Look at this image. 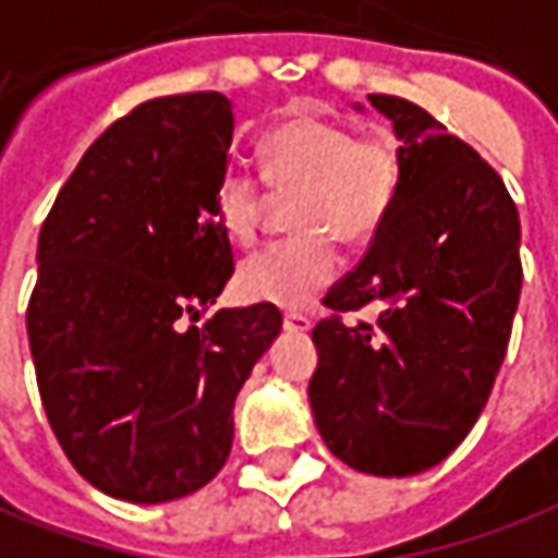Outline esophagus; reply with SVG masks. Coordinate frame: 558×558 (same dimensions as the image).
Instances as JSON below:
<instances>
[{"label": "esophagus", "mask_w": 558, "mask_h": 558, "mask_svg": "<svg viewBox=\"0 0 558 558\" xmlns=\"http://www.w3.org/2000/svg\"><path fill=\"white\" fill-rule=\"evenodd\" d=\"M314 323H311V317L307 314H299V311H290V314H283V329L287 332H307Z\"/></svg>", "instance_id": "34e87169"}]
</instances>
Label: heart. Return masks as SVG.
Returning <instances> with one entry per match:
<instances>
[{"label":"heart","mask_w":558,"mask_h":558,"mask_svg":"<svg viewBox=\"0 0 558 558\" xmlns=\"http://www.w3.org/2000/svg\"><path fill=\"white\" fill-rule=\"evenodd\" d=\"M259 157L263 181L275 193H299L292 229L302 235L251 256L239 268V292L259 305L305 307L338 278L335 241L360 244L389 217L404 181V150L389 132L356 135L344 120L302 111L266 132ZM263 181L232 169L214 193L217 223L241 247L259 232Z\"/></svg>","instance_id":"1"}]
</instances>
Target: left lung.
Instances as JSON below:
<instances>
[{"instance_id": "left-lung-1", "label": "left lung", "mask_w": 558, "mask_h": 558, "mask_svg": "<svg viewBox=\"0 0 558 558\" xmlns=\"http://www.w3.org/2000/svg\"><path fill=\"white\" fill-rule=\"evenodd\" d=\"M404 181L362 263L326 292L307 399L350 469L411 477L465 441L505 360L523 287L520 217L498 171L420 105L372 93ZM374 304V324L343 314Z\"/></svg>"}]
</instances>
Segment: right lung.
Instances as JSON below:
<instances>
[{
	"label": "right lung",
	"instance_id": "1",
	"mask_svg": "<svg viewBox=\"0 0 558 558\" xmlns=\"http://www.w3.org/2000/svg\"><path fill=\"white\" fill-rule=\"evenodd\" d=\"M232 126L223 93L132 108L89 144L38 235L26 332L45 414L77 474L132 505L217 477L235 396L283 323L275 305L198 323L235 271L214 214Z\"/></svg>",
	"mask_w": 558,
	"mask_h": 558
}]
</instances>
